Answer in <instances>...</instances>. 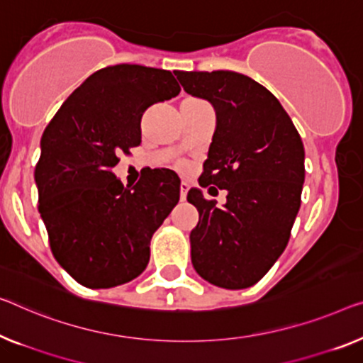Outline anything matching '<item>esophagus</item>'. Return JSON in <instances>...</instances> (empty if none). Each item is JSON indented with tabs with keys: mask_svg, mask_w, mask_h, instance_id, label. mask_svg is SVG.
Returning <instances> with one entry per match:
<instances>
[{
	"mask_svg": "<svg viewBox=\"0 0 363 363\" xmlns=\"http://www.w3.org/2000/svg\"><path fill=\"white\" fill-rule=\"evenodd\" d=\"M179 189H181V200H186L187 191H189V184H187V182H181Z\"/></svg>",
	"mask_w": 363,
	"mask_h": 363,
	"instance_id": "34e87169",
	"label": "esophagus"
}]
</instances>
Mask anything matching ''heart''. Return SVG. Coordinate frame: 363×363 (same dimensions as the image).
<instances>
[{
  "label": "heart",
  "instance_id": "obj_1",
  "mask_svg": "<svg viewBox=\"0 0 363 363\" xmlns=\"http://www.w3.org/2000/svg\"><path fill=\"white\" fill-rule=\"evenodd\" d=\"M189 101H196V102H199L200 99H189ZM179 167H181V169H184V167H186V164H184V163H179Z\"/></svg>",
  "mask_w": 363,
  "mask_h": 363
}]
</instances>
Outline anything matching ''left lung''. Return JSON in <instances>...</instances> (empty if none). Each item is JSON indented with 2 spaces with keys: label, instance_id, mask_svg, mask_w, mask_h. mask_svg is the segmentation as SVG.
Masks as SVG:
<instances>
[{
  "label": "left lung",
  "instance_id": "obj_1",
  "mask_svg": "<svg viewBox=\"0 0 363 363\" xmlns=\"http://www.w3.org/2000/svg\"><path fill=\"white\" fill-rule=\"evenodd\" d=\"M174 74L186 93L208 101L216 113L199 184L228 192L221 208L199 189L187 194L199 210L191 231L194 269L221 289H247L269 272L290 240L305 182L300 133L277 97L246 74Z\"/></svg>",
  "mask_w": 363,
  "mask_h": 363
}]
</instances>
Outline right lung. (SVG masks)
Masks as SVG:
<instances>
[{
    "instance_id": "obj_1",
    "label": "right lung",
    "mask_w": 363,
    "mask_h": 363,
    "mask_svg": "<svg viewBox=\"0 0 363 363\" xmlns=\"http://www.w3.org/2000/svg\"><path fill=\"white\" fill-rule=\"evenodd\" d=\"M171 72L113 65L86 78L43 130L35 166L39 212L57 262L89 289H111L148 266L150 241L179 202L171 169L123 187L112 167L142 143V116L179 94Z\"/></svg>"
}]
</instances>
